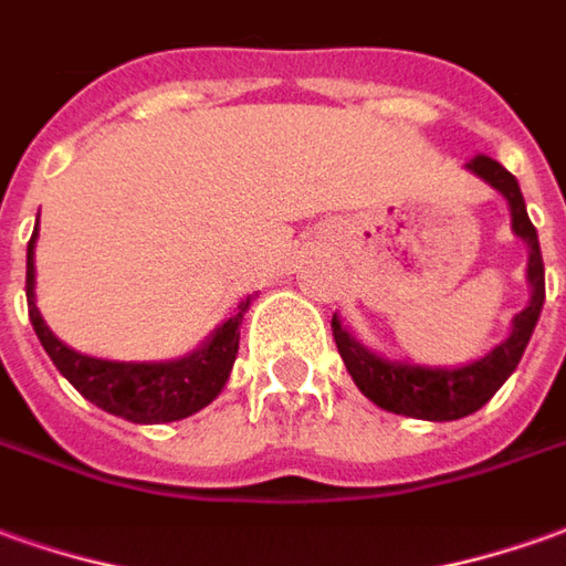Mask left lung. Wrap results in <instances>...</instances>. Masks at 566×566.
I'll return each mask as SVG.
<instances>
[{
  "instance_id": "obj_1",
  "label": "left lung",
  "mask_w": 566,
  "mask_h": 566,
  "mask_svg": "<svg viewBox=\"0 0 566 566\" xmlns=\"http://www.w3.org/2000/svg\"><path fill=\"white\" fill-rule=\"evenodd\" d=\"M469 169L481 175L484 181L505 193V200L512 206V228L514 233L530 245L527 276L533 286L530 305L514 317L512 335L490 350L484 360L462 366V369H424V366L409 364H388L376 354H369L364 345H357L342 323L333 314V338L338 345V354L348 366L350 379L357 381V388L364 391L376 407L409 416V419H428V422H453L462 416H471L484 407L490 397L502 388V381L514 373V366L521 364V354L527 348L533 326L539 321V311L545 302V268L543 252H539V237L536 228L527 218V206L521 197V187L514 181L512 171H505L496 159L478 157L471 159Z\"/></svg>"
}]
</instances>
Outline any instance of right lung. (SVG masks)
Instances as JSON below:
<instances>
[{
    "instance_id": "right-lung-1",
    "label": "right lung",
    "mask_w": 566,
    "mask_h": 566,
    "mask_svg": "<svg viewBox=\"0 0 566 566\" xmlns=\"http://www.w3.org/2000/svg\"><path fill=\"white\" fill-rule=\"evenodd\" d=\"M33 243L36 231L27 243V311L30 323L36 329L39 342L52 364L61 369V376L95 407L107 409L113 416L135 424H157L185 419L190 412L202 409L209 400H216L218 391L231 376V366L240 348V323L249 298L237 305L231 321L218 326V333L202 345L197 354L185 360L169 364H113V360H95L70 350L64 342H57L52 329L45 326L33 302Z\"/></svg>"
}]
</instances>
